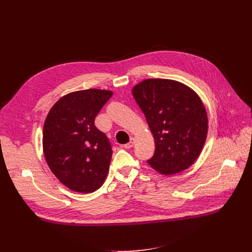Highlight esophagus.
<instances>
[{"mask_svg":"<svg viewBox=\"0 0 252 252\" xmlns=\"http://www.w3.org/2000/svg\"><path fill=\"white\" fill-rule=\"evenodd\" d=\"M134 144H135V139L134 138H130V140H129V142L128 143H126V144H125V148H126V149H129V148H131L134 146Z\"/></svg>","mask_w":252,"mask_h":252,"instance_id":"1","label":"esophagus"}]
</instances>
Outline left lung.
Returning a JSON list of instances; mask_svg holds the SVG:
<instances>
[{
    "label": "left lung",
    "instance_id": "left-lung-1",
    "mask_svg": "<svg viewBox=\"0 0 252 252\" xmlns=\"http://www.w3.org/2000/svg\"><path fill=\"white\" fill-rule=\"evenodd\" d=\"M131 92L155 142L147 163L163 176L189 168L207 137V112L200 97L190 87L166 78H147Z\"/></svg>",
    "mask_w": 252,
    "mask_h": 252
}]
</instances>
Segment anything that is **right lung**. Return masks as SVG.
<instances>
[{
    "label": "right lung",
    "instance_id": "add662e5",
    "mask_svg": "<svg viewBox=\"0 0 252 252\" xmlns=\"http://www.w3.org/2000/svg\"><path fill=\"white\" fill-rule=\"evenodd\" d=\"M112 91L89 89L61 97L50 109L43 128V151L56 178L78 193L98 190L107 177L110 143L95 118Z\"/></svg>",
    "mask_w": 252,
    "mask_h": 252
}]
</instances>
